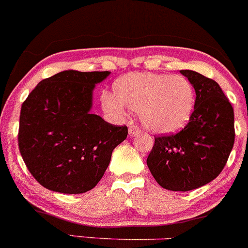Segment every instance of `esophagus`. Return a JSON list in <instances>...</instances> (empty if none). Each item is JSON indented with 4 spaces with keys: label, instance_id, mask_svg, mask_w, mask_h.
<instances>
[{
    "label": "esophagus",
    "instance_id": "obj_1",
    "mask_svg": "<svg viewBox=\"0 0 248 248\" xmlns=\"http://www.w3.org/2000/svg\"><path fill=\"white\" fill-rule=\"evenodd\" d=\"M139 132H140V129H139V127L136 126V124H131L128 126V133L131 137L137 136V134H139Z\"/></svg>",
    "mask_w": 248,
    "mask_h": 248
}]
</instances>
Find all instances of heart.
Listing matches in <instances>:
<instances>
[{"label": "heart", "instance_id": "1", "mask_svg": "<svg viewBox=\"0 0 248 248\" xmlns=\"http://www.w3.org/2000/svg\"><path fill=\"white\" fill-rule=\"evenodd\" d=\"M103 109L121 115L124 107L139 112L149 131L170 134L188 124L195 107V88L182 75L134 73L117 78L114 95L103 93Z\"/></svg>", "mask_w": 248, "mask_h": 248}]
</instances>
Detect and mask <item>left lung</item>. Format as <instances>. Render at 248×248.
I'll return each instance as SVG.
<instances>
[{"label":"left lung","mask_w":248,"mask_h":248,"mask_svg":"<svg viewBox=\"0 0 248 248\" xmlns=\"http://www.w3.org/2000/svg\"><path fill=\"white\" fill-rule=\"evenodd\" d=\"M180 74L195 88L193 115L179 133L155 138L146 165L162 188L189 191L224 168L235 140L234 109L216 81L193 70Z\"/></svg>","instance_id":"obj_1"}]
</instances>
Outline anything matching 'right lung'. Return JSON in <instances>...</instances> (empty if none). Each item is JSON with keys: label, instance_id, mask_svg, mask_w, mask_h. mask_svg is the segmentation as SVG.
Wrapping results in <instances>:
<instances>
[{"label": "right lung", "instance_id": "right-lung-1", "mask_svg": "<svg viewBox=\"0 0 248 248\" xmlns=\"http://www.w3.org/2000/svg\"><path fill=\"white\" fill-rule=\"evenodd\" d=\"M110 71L65 70L41 81L21 105L18 143L26 167L42 186L82 194L98 184L112 150L127 138L92 114L93 90Z\"/></svg>", "mask_w": 248, "mask_h": 248}]
</instances>
